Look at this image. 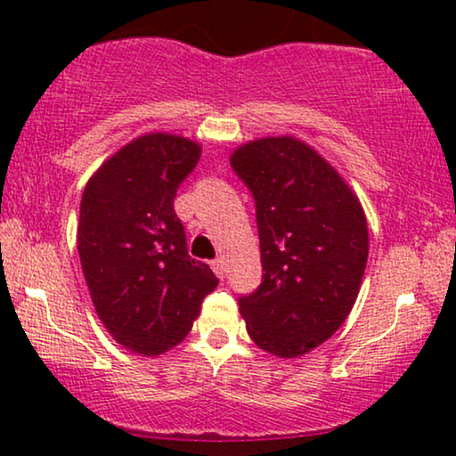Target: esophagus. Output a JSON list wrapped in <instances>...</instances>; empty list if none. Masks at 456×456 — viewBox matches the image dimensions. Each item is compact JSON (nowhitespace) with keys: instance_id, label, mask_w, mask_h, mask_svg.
Listing matches in <instances>:
<instances>
[{"instance_id":"esophagus-1","label":"esophagus","mask_w":456,"mask_h":456,"mask_svg":"<svg viewBox=\"0 0 456 456\" xmlns=\"http://www.w3.org/2000/svg\"><path fill=\"white\" fill-rule=\"evenodd\" d=\"M211 270L216 272L217 278H226V264H224V259H214L211 261Z\"/></svg>"}]
</instances>
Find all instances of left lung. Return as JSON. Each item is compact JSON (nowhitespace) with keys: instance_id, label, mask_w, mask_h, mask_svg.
<instances>
[{"instance_id":"obj_1","label":"left lung","mask_w":456,"mask_h":456,"mask_svg":"<svg viewBox=\"0 0 456 456\" xmlns=\"http://www.w3.org/2000/svg\"><path fill=\"white\" fill-rule=\"evenodd\" d=\"M230 166L255 199L264 282L240 297L251 340L282 359L326 342L351 314L370 236L345 178L295 136L236 147Z\"/></svg>"}]
</instances>
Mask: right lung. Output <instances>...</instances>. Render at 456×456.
Here are the masks:
<instances>
[{
  "label": "right lung",
  "mask_w": 456,
  "mask_h": 456,
  "mask_svg": "<svg viewBox=\"0 0 456 456\" xmlns=\"http://www.w3.org/2000/svg\"><path fill=\"white\" fill-rule=\"evenodd\" d=\"M201 158L186 136H136L105 159L80 199L77 247L91 301L128 351L155 357L191 332L217 286L191 259L174 197Z\"/></svg>",
  "instance_id": "add662e5"
}]
</instances>
